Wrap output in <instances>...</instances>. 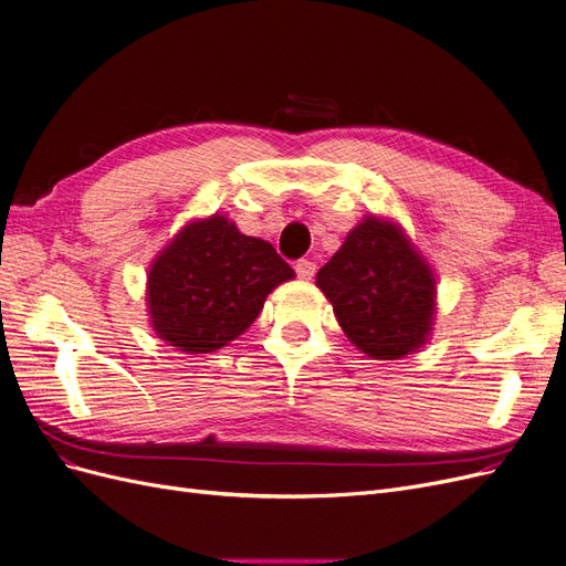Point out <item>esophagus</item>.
I'll return each instance as SVG.
<instances>
[{
	"label": "esophagus",
	"mask_w": 566,
	"mask_h": 566,
	"mask_svg": "<svg viewBox=\"0 0 566 566\" xmlns=\"http://www.w3.org/2000/svg\"><path fill=\"white\" fill-rule=\"evenodd\" d=\"M295 273L302 281H312L316 273V264L312 260H300V262H295Z\"/></svg>",
	"instance_id": "34e87169"
}]
</instances>
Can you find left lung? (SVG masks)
<instances>
[{"label": "left lung", "instance_id": "1", "mask_svg": "<svg viewBox=\"0 0 566 566\" xmlns=\"http://www.w3.org/2000/svg\"><path fill=\"white\" fill-rule=\"evenodd\" d=\"M316 285L352 345L370 358H403L430 337L434 273L389 219L370 214L354 227L316 273Z\"/></svg>", "mask_w": 566, "mask_h": 566}]
</instances>
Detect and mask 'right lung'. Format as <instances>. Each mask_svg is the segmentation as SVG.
Here are the masks:
<instances>
[{
    "label": "right lung",
    "instance_id": "obj_1",
    "mask_svg": "<svg viewBox=\"0 0 566 566\" xmlns=\"http://www.w3.org/2000/svg\"><path fill=\"white\" fill-rule=\"evenodd\" d=\"M295 271L262 238L221 214L186 224L150 264V325L167 345L210 354L243 335L273 287Z\"/></svg>",
    "mask_w": 566,
    "mask_h": 566
}]
</instances>
